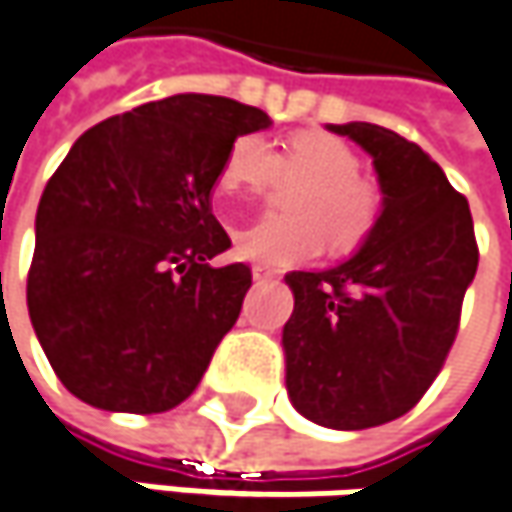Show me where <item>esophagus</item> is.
Masks as SVG:
<instances>
[{"label":"esophagus","mask_w":512,"mask_h":512,"mask_svg":"<svg viewBox=\"0 0 512 512\" xmlns=\"http://www.w3.org/2000/svg\"><path fill=\"white\" fill-rule=\"evenodd\" d=\"M252 278H255V281H272L275 272H272L269 266H252Z\"/></svg>","instance_id":"1"}]
</instances>
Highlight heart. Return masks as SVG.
Here are the masks:
<instances>
[{
  "label": "heart",
  "instance_id": "b5f03b06",
  "mask_svg": "<svg viewBox=\"0 0 512 512\" xmlns=\"http://www.w3.org/2000/svg\"><path fill=\"white\" fill-rule=\"evenodd\" d=\"M278 179L304 185L292 196V214L263 217L234 231V255L263 266H292L313 260L324 246L350 252L374 228L382 196L371 179L359 176V156L342 138L307 130L286 141L284 153L260 136H240L220 167L217 194H266Z\"/></svg>",
  "mask_w": 512,
  "mask_h": 512
}]
</instances>
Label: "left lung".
<instances>
[{
	"instance_id": "8db88e82",
	"label": "left lung",
	"mask_w": 512,
	"mask_h": 512,
	"mask_svg": "<svg viewBox=\"0 0 512 512\" xmlns=\"http://www.w3.org/2000/svg\"><path fill=\"white\" fill-rule=\"evenodd\" d=\"M374 159L382 208L359 252L333 269L289 272L286 394L324 429L391 423L426 394L458 333L478 246L466 199L414 141L327 124Z\"/></svg>"
}]
</instances>
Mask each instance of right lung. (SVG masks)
<instances>
[{"instance_id":"right-lung-1","label":"right lung","mask_w":512,"mask_h":512,"mask_svg":"<svg viewBox=\"0 0 512 512\" xmlns=\"http://www.w3.org/2000/svg\"><path fill=\"white\" fill-rule=\"evenodd\" d=\"M272 118L231 98L173 95L77 138L37 208L28 316L57 379L104 411L188 400L252 286L211 196L231 144Z\"/></svg>"}]
</instances>
